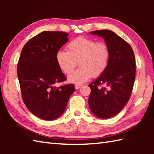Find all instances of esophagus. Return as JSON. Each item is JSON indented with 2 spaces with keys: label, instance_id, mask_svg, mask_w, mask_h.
Segmentation results:
<instances>
[{
  "label": "esophagus",
  "instance_id": "34e87169",
  "mask_svg": "<svg viewBox=\"0 0 154 154\" xmlns=\"http://www.w3.org/2000/svg\"><path fill=\"white\" fill-rule=\"evenodd\" d=\"M81 87H82V85H78V84H77V85H75V89H79V88H81Z\"/></svg>",
  "mask_w": 154,
  "mask_h": 154
}]
</instances>
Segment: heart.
Returning a JSON list of instances; mask_svg holds the SVG:
<instances>
[{
  "mask_svg": "<svg viewBox=\"0 0 154 154\" xmlns=\"http://www.w3.org/2000/svg\"><path fill=\"white\" fill-rule=\"evenodd\" d=\"M67 51H59L55 60L60 69L69 74L77 66L79 67L68 77L71 83L82 84L89 81L92 75H102L109 64L110 50L104 42H97L91 39L78 38L67 45Z\"/></svg>",
  "mask_w": 154,
  "mask_h": 154,
  "instance_id": "1",
  "label": "heart"
}]
</instances>
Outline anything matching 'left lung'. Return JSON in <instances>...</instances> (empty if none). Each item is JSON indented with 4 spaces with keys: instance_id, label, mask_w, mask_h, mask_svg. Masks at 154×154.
Masks as SVG:
<instances>
[{
    "instance_id": "left-lung-1",
    "label": "left lung",
    "mask_w": 154,
    "mask_h": 154,
    "mask_svg": "<svg viewBox=\"0 0 154 154\" xmlns=\"http://www.w3.org/2000/svg\"><path fill=\"white\" fill-rule=\"evenodd\" d=\"M91 34L102 37L110 50L109 64L104 73L89 84V106L100 119H109L119 114L131 95L136 77V61L132 47L114 32L96 30ZM105 84L107 88L97 87Z\"/></svg>"
}]
</instances>
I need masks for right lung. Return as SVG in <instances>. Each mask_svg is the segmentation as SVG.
Masks as SVG:
<instances>
[{
  "label": "right lung",
  "instance_id": "1",
  "mask_svg": "<svg viewBox=\"0 0 154 154\" xmlns=\"http://www.w3.org/2000/svg\"><path fill=\"white\" fill-rule=\"evenodd\" d=\"M68 35L63 32H42L24 45L19 58L17 74L23 101L34 115L45 120L60 117L75 91L73 84L54 86L66 79L55 55L69 41Z\"/></svg>",
  "mask_w": 154,
  "mask_h": 154
}]
</instances>
